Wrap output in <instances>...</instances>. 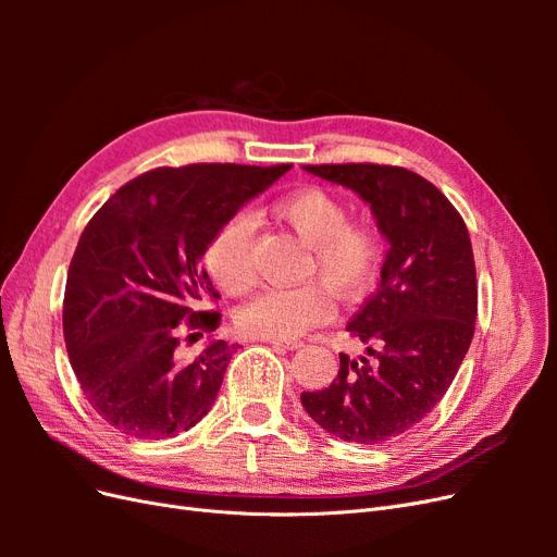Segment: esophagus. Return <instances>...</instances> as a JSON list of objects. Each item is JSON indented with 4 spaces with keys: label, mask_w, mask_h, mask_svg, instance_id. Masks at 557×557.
<instances>
[{
    "label": "esophagus",
    "mask_w": 557,
    "mask_h": 557,
    "mask_svg": "<svg viewBox=\"0 0 557 557\" xmlns=\"http://www.w3.org/2000/svg\"><path fill=\"white\" fill-rule=\"evenodd\" d=\"M269 346H274V348H285V350H297V348H301L305 344L301 342H283V339H269Z\"/></svg>",
    "instance_id": "esophagus-1"
}]
</instances>
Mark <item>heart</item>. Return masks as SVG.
I'll return each instance as SVG.
<instances>
[{
  "instance_id": "heart-1",
  "label": "heart",
  "mask_w": 557,
  "mask_h": 557,
  "mask_svg": "<svg viewBox=\"0 0 557 557\" xmlns=\"http://www.w3.org/2000/svg\"><path fill=\"white\" fill-rule=\"evenodd\" d=\"M276 211L311 246L309 276H318L342 299L360 297L372 288L381 267L379 232L369 223L348 221V209L339 197L309 188L281 199ZM205 262L227 295H244L252 288L256 267L248 213H234L218 227ZM324 286L311 281L297 288H267L239 309L237 325L256 339H295L332 315V297Z\"/></svg>"
}]
</instances>
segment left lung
Here are the masks:
<instances>
[{
  "label": "left lung",
  "instance_id": "8db88e82",
  "mask_svg": "<svg viewBox=\"0 0 557 557\" xmlns=\"http://www.w3.org/2000/svg\"><path fill=\"white\" fill-rule=\"evenodd\" d=\"M360 195L391 244L381 283L346 330L367 356L339 352V374L301 407L325 432L374 446L420 423L446 395L476 320V267L469 232L442 190L391 164H307Z\"/></svg>",
  "mask_w": 557,
  "mask_h": 557
}]
</instances>
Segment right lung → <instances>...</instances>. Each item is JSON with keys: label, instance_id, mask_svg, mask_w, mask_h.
<instances>
[{"label": "right lung", "instance_id": "right-lung-1", "mask_svg": "<svg viewBox=\"0 0 557 557\" xmlns=\"http://www.w3.org/2000/svg\"><path fill=\"white\" fill-rule=\"evenodd\" d=\"M288 170L158 166L92 215L66 272L62 330L81 391L109 425L166 440L209 413L237 346L213 339L181 358V334L221 325L201 309L221 295L199 260L218 227Z\"/></svg>", "mask_w": 557, "mask_h": 557}]
</instances>
